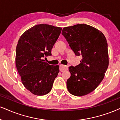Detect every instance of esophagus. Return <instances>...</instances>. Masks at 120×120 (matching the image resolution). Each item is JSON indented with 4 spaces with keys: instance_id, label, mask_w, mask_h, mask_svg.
Masks as SVG:
<instances>
[{
    "instance_id": "1",
    "label": "esophagus",
    "mask_w": 120,
    "mask_h": 120,
    "mask_svg": "<svg viewBox=\"0 0 120 120\" xmlns=\"http://www.w3.org/2000/svg\"><path fill=\"white\" fill-rule=\"evenodd\" d=\"M68 66H64V65H60V72H63L64 71L67 70Z\"/></svg>"
}]
</instances>
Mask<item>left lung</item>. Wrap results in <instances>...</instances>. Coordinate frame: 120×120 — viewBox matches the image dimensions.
<instances>
[{
	"instance_id": "8db88e82",
	"label": "left lung",
	"mask_w": 120,
	"mask_h": 120,
	"mask_svg": "<svg viewBox=\"0 0 120 120\" xmlns=\"http://www.w3.org/2000/svg\"><path fill=\"white\" fill-rule=\"evenodd\" d=\"M62 34L75 55L82 58L79 64L69 67L71 76L67 81V89L73 95H86L98 87L107 71V41L101 31L85 24L64 27Z\"/></svg>"
}]
</instances>
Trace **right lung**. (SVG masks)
<instances>
[{
    "mask_svg": "<svg viewBox=\"0 0 120 120\" xmlns=\"http://www.w3.org/2000/svg\"><path fill=\"white\" fill-rule=\"evenodd\" d=\"M61 30V28L51 25H35L26 30L18 42L16 67L23 85L35 95L48 94L60 72L58 65H49L43 58L52 55Z\"/></svg>",
    "mask_w": 120,
    "mask_h": 120,
    "instance_id": "add662e5",
    "label": "right lung"
}]
</instances>
